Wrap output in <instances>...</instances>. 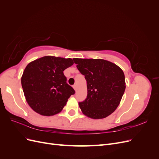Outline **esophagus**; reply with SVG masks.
<instances>
[{
	"instance_id": "obj_1",
	"label": "esophagus",
	"mask_w": 159,
	"mask_h": 159,
	"mask_svg": "<svg viewBox=\"0 0 159 159\" xmlns=\"http://www.w3.org/2000/svg\"><path fill=\"white\" fill-rule=\"evenodd\" d=\"M73 88L74 89V90H76V88H77V85H76L75 84H74V85H73Z\"/></svg>"
}]
</instances>
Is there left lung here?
I'll return each instance as SVG.
<instances>
[{
    "label": "left lung",
    "instance_id": "1",
    "mask_svg": "<svg viewBox=\"0 0 159 159\" xmlns=\"http://www.w3.org/2000/svg\"><path fill=\"white\" fill-rule=\"evenodd\" d=\"M73 60L87 81V98L79 103L81 111L93 119L108 117L119 106L125 90L123 70L103 59Z\"/></svg>",
    "mask_w": 159,
    "mask_h": 159
}]
</instances>
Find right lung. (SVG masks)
<instances>
[{
    "instance_id": "1",
    "label": "right lung",
    "mask_w": 159,
    "mask_h": 159,
    "mask_svg": "<svg viewBox=\"0 0 159 159\" xmlns=\"http://www.w3.org/2000/svg\"><path fill=\"white\" fill-rule=\"evenodd\" d=\"M73 64L71 58L46 56L26 66L21 78L22 87L28 104L35 112L53 116L61 111L75 93L64 74Z\"/></svg>"
}]
</instances>
